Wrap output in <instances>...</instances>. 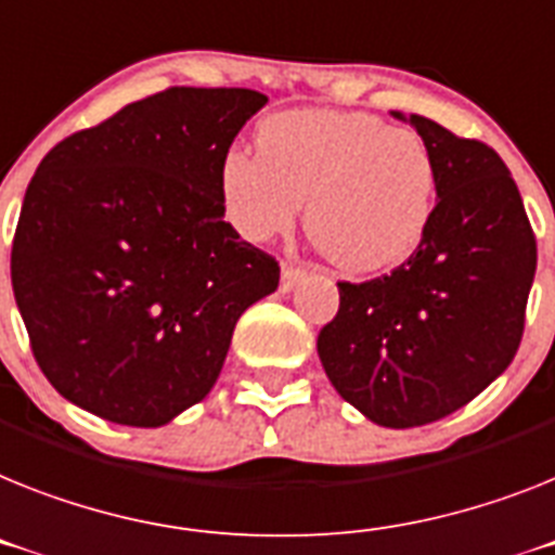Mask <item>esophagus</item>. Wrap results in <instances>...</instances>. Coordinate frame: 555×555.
<instances>
[{"label": "esophagus", "mask_w": 555, "mask_h": 555, "mask_svg": "<svg viewBox=\"0 0 555 555\" xmlns=\"http://www.w3.org/2000/svg\"><path fill=\"white\" fill-rule=\"evenodd\" d=\"M305 276H307L305 268H299V264H293V262H285L282 264V285H279V291L291 293L293 287L299 285V282H305Z\"/></svg>", "instance_id": "1"}]
</instances>
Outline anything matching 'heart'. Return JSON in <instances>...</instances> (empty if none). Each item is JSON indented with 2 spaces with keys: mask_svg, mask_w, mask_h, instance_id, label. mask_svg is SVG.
Instances as JSON below:
<instances>
[{
  "mask_svg": "<svg viewBox=\"0 0 555 555\" xmlns=\"http://www.w3.org/2000/svg\"><path fill=\"white\" fill-rule=\"evenodd\" d=\"M440 169L417 129L361 109H287L256 127V155L225 152L217 191L250 242L285 234L305 203V231L352 276L403 264L426 240Z\"/></svg>",
  "mask_w": 555,
  "mask_h": 555,
  "instance_id": "obj_1",
  "label": "heart"
}]
</instances>
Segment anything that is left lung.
<instances>
[{
  "mask_svg": "<svg viewBox=\"0 0 555 555\" xmlns=\"http://www.w3.org/2000/svg\"><path fill=\"white\" fill-rule=\"evenodd\" d=\"M392 115L435 149V220L389 276L338 282L341 305L321 327L319 358L335 392L364 417L412 428L463 409L514 361L537 236L491 146L423 115Z\"/></svg>",
  "mask_w": 555,
  "mask_h": 555,
  "instance_id": "8db88e82",
  "label": "left lung"
}]
</instances>
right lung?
<instances>
[{
  "label": "right lung",
  "mask_w": 555,
  "mask_h": 555,
  "mask_svg": "<svg viewBox=\"0 0 555 555\" xmlns=\"http://www.w3.org/2000/svg\"><path fill=\"white\" fill-rule=\"evenodd\" d=\"M268 95L171 87L69 134L18 214L11 282L55 392L120 426L199 403L236 321L279 287V262L240 240L217 169Z\"/></svg>",
  "instance_id": "obj_1"
}]
</instances>
